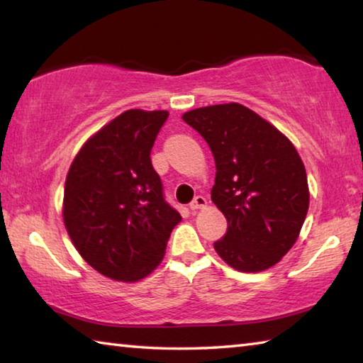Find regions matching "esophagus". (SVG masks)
Returning <instances> with one entry per match:
<instances>
[{
	"label": "esophagus",
	"instance_id": "obj_1",
	"mask_svg": "<svg viewBox=\"0 0 363 363\" xmlns=\"http://www.w3.org/2000/svg\"><path fill=\"white\" fill-rule=\"evenodd\" d=\"M206 206V199L205 196H201V195H196L195 199L192 200V203L189 205V208L192 211H196V210H201V208H205Z\"/></svg>",
	"mask_w": 363,
	"mask_h": 363
}]
</instances>
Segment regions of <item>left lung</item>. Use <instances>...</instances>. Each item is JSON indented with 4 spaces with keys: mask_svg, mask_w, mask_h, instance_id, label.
I'll use <instances>...</instances> for the list:
<instances>
[{
    "mask_svg": "<svg viewBox=\"0 0 363 363\" xmlns=\"http://www.w3.org/2000/svg\"><path fill=\"white\" fill-rule=\"evenodd\" d=\"M182 120L206 140L216 163L211 200L227 219L216 253L240 272L272 267L296 242L309 210L299 153L277 128L237 102L190 110Z\"/></svg>",
    "mask_w": 363,
    "mask_h": 363,
    "instance_id": "1",
    "label": "left lung"
}]
</instances>
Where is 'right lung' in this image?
I'll use <instances>...</instances> for the list:
<instances>
[{
    "label": "right lung",
    "mask_w": 363,
    "mask_h": 363,
    "mask_svg": "<svg viewBox=\"0 0 363 363\" xmlns=\"http://www.w3.org/2000/svg\"><path fill=\"white\" fill-rule=\"evenodd\" d=\"M168 115L126 110L86 140L67 174L65 229L83 259L108 279L149 275L181 220L150 160Z\"/></svg>",
    "instance_id": "1"
}]
</instances>
